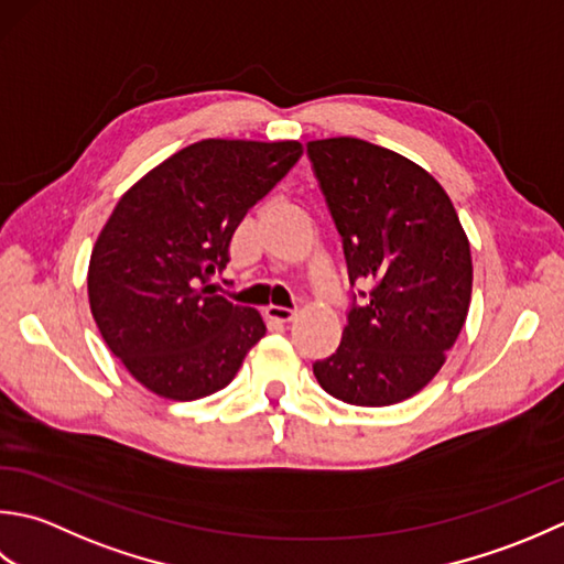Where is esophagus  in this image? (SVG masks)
<instances>
[{"label":"esophagus","mask_w":564,"mask_h":564,"mask_svg":"<svg viewBox=\"0 0 564 564\" xmlns=\"http://www.w3.org/2000/svg\"><path fill=\"white\" fill-rule=\"evenodd\" d=\"M265 316L272 318V321H282V324H284V321H292V318H294V308L270 304V306L265 308Z\"/></svg>","instance_id":"1"}]
</instances>
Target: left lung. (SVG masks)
<instances>
[{
  "mask_svg": "<svg viewBox=\"0 0 564 564\" xmlns=\"http://www.w3.org/2000/svg\"><path fill=\"white\" fill-rule=\"evenodd\" d=\"M318 187L343 238L350 284L338 350L318 384L355 406H389L438 375L465 326L473 256L455 206L426 170L360 138L308 141Z\"/></svg>",
  "mask_w": 564,
  "mask_h": 564,
  "instance_id": "left-lung-1",
  "label": "left lung"
}]
</instances>
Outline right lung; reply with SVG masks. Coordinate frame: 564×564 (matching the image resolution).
Returning <instances> with one entry per match:
<instances>
[{
  "label": "right lung",
  "mask_w": 564,
  "mask_h": 564,
  "mask_svg": "<svg viewBox=\"0 0 564 564\" xmlns=\"http://www.w3.org/2000/svg\"><path fill=\"white\" fill-rule=\"evenodd\" d=\"M302 158V143L182 148L123 194L91 248L87 294L101 338L158 397L224 389L265 336L250 306L214 294L238 224Z\"/></svg>",
  "instance_id": "obj_1"
}]
</instances>
